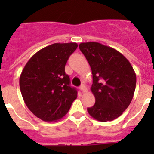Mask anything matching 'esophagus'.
I'll list each match as a JSON object with an SVG mask.
<instances>
[{
	"label": "esophagus",
	"instance_id": "esophagus-1",
	"mask_svg": "<svg viewBox=\"0 0 154 154\" xmlns=\"http://www.w3.org/2000/svg\"><path fill=\"white\" fill-rule=\"evenodd\" d=\"M80 89L82 90V93H85V92H86V87L85 85H82L81 86H80Z\"/></svg>",
	"mask_w": 154,
	"mask_h": 154
}]
</instances>
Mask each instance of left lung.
<instances>
[{"mask_svg":"<svg viewBox=\"0 0 154 154\" xmlns=\"http://www.w3.org/2000/svg\"><path fill=\"white\" fill-rule=\"evenodd\" d=\"M79 49L93 73L95 104L87 109L88 112L99 122L116 119L134 97L137 77L131 64L120 52L98 42L81 43Z\"/></svg>","mask_w":154,"mask_h":154,"instance_id":"obj_1","label":"left lung"}]
</instances>
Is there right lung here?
<instances>
[{
  "mask_svg": "<svg viewBox=\"0 0 154 154\" xmlns=\"http://www.w3.org/2000/svg\"><path fill=\"white\" fill-rule=\"evenodd\" d=\"M77 44L54 43L36 53L22 70L20 89L29 109L44 122H56L69 110L77 97L65 72Z\"/></svg>",
  "mask_w": 154,
  "mask_h": 154,
  "instance_id": "obj_1",
  "label": "right lung"
}]
</instances>
